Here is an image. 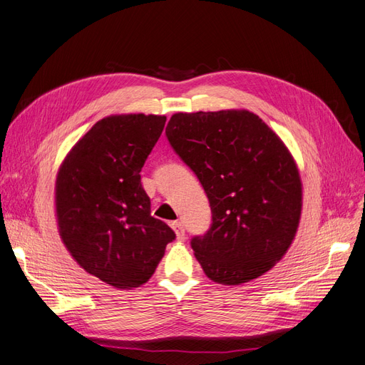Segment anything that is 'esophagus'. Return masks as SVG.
<instances>
[{"label": "esophagus", "mask_w": 365, "mask_h": 365, "mask_svg": "<svg viewBox=\"0 0 365 365\" xmlns=\"http://www.w3.org/2000/svg\"><path fill=\"white\" fill-rule=\"evenodd\" d=\"M170 227L173 228L176 237H178L180 240L185 239V230H184V225L180 222V220H175V222L170 224Z\"/></svg>", "instance_id": "obj_1"}]
</instances>
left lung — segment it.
Masks as SVG:
<instances>
[{
  "label": "left lung",
  "mask_w": 365,
  "mask_h": 365,
  "mask_svg": "<svg viewBox=\"0 0 365 365\" xmlns=\"http://www.w3.org/2000/svg\"><path fill=\"white\" fill-rule=\"evenodd\" d=\"M172 149L197 176L212 224L190 245L208 279L247 283L292 244L302 181L283 141L250 111L178 113L165 128Z\"/></svg>",
  "instance_id": "left-lung-1"
}]
</instances>
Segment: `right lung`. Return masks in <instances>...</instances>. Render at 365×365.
Here are the masks:
<instances>
[{"label": "right lung", "mask_w": 365, "mask_h": 365, "mask_svg": "<svg viewBox=\"0 0 365 365\" xmlns=\"http://www.w3.org/2000/svg\"><path fill=\"white\" fill-rule=\"evenodd\" d=\"M164 125V115L106 117L76 143L58 173L65 247L86 272L118 289L146 283L176 237L150 215L140 175Z\"/></svg>", "instance_id": "1"}]
</instances>
